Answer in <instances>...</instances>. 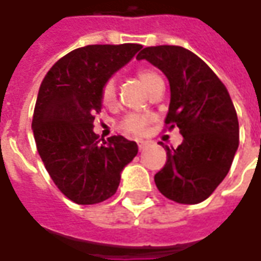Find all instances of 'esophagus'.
I'll return each mask as SVG.
<instances>
[{"label": "esophagus", "instance_id": "1", "mask_svg": "<svg viewBox=\"0 0 261 261\" xmlns=\"http://www.w3.org/2000/svg\"><path fill=\"white\" fill-rule=\"evenodd\" d=\"M147 145H148V143H145V141H138V150L143 151V150L147 148Z\"/></svg>", "mask_w": 261, "mask_h": 261}]
</instances>
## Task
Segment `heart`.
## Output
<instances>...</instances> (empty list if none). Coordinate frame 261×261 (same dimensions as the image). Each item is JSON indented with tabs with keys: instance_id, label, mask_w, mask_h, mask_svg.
<instances>
[{
	"instance_id": "b5f03b06",
	"label": "heart",
	"mask_w": 261,
	"mask_h": 261,
	"mask_svg": "<svg viewBox=\"0 0 261 261\" xmlns=\"http://www.w3.org/2000/svg\"><path fill=\"white\" fill-rule=\"evenodd\" d=\"M137 77L140 79V81L144 84V87L150 91L153 90L154 87L157 84L163 83V79L161 75L157 72V71L151 70V68H141V70L137 71ZM117 97V83L114 79H108L104 86H102V90H101V100L106 106H111L114 101H116ZM147 123H148V117L141 116V114H128L123 120L121 123V127L124 130L128 131V133H133V134H141L143 131L145 130L147 127Z\"/></svg>"
}]
</instances>
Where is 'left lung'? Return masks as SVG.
<instances>
[{"mask_svg":"<svg viewBox=\"0 0 261 261\" xmlns=\"http://www.w3.org/2000/svg\"><path fill=\"white\" fill-rule=\"evenodd\" d=\"M137 60H147L167 77L166 125L178 127L182 136L177 148L166 145L167 161L154 175L155 186L175 203H201L227 175L239 147L230 94L201 58L178 45L145 47Z\"/></svg>","mask_w":261,"mask_h":261,"instance_id":"8db88e82","label":"left lung"}]
</instances>
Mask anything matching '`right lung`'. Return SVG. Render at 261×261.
<instances>
[{"label":"right lung","mask_w":261,"mask_h":261,"mask_svg":"<svg viewBox=\"0 0 261 261\" xmlns=\"http://www.w3.org/2000/svg\"><path fill=\"white\" fill-rule=\"evenodd\" d=\"M141 49L140 44L87 45L60 58L44 77L34 108L37 150L53 181L77 204H97L116 194L121 171L138 153L123 136L97 140L101 90Z\"/></svg>","instance_id":"1"}]
</instances>
